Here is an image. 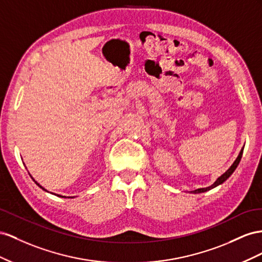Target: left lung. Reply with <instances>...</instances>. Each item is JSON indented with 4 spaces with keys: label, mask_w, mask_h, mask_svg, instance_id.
Wrapping results in <instances>:
<instances>
[{
    "label": "left lung",
    "mask_w": 262,
    "mask_h": 262,
    "mask_svg": "<svg viewBox=\"0 0 262 262\" xmlns=\"http://www.w3.org/2000/svg\"><path fill=\"white\" fill-rule=\"evenodd\" d=\"M243 151H244V147L242 148V150H241V152H239V155H238V157L236 158V160L234 161V163L231 164V166L229 167V169L226 171L225 173H223L220 178H217L216 179V181L211 185V186H208V188H202V189H198V190H194V191H191L190 193H193V194H199V193H204V192H207V191H210V190H212V189H214V188H216V186H219V185H221L222 183H224L225 182L227 179L233 174V172L234 171L236 170V168H237V166L239 164V161H241V159H242V156H243Z\"/></svg>",
    "instance_id": "left-lung-1"
}]
</instances>
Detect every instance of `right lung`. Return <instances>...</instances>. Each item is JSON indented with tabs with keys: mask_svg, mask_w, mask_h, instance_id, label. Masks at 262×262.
<instances>
[{
	"mask_svg": "<svg viewBox=\"0 0 262 262\" xmlns=\"http://www.w3.org/2000/svg\"><path fill=\"white\" fill-rule=\"evenodd\" d=\"M31 177H32V176H31ZM33 180H34V179H33ZM34 181H35V180H34ZM35 183H36L37 185H38L40 189H42L43 191H46V192H48V191H47L46 189H45V188H42V186H41V185H40V184H39L38 182H36V181H35ZM51 194H54V193H51ZM55 195H57V196H59V198H69V199H72V198H74V196H63V195H59V194H55Z\"/></svg>",
	"mask_w": 262,
	"mask_h": 262,
	"instance_id": "obj_1",
	"label": "right lung"
}]
</instances>
